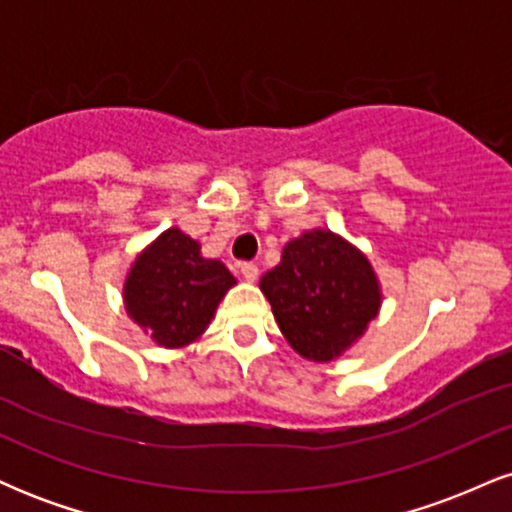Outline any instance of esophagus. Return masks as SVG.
<instances>
[{"mask_svg":"<svg viewBox=\"0 0 512 512\" xmlns=\"http://www.w3.org/2000/svg\"><path fill=\"white\" fill-rule=\"evenodd\" d=\"M240 274H243L248 281H255L257 274H260V269H257L255 262H243L240 264Z\"/></svg>","mask_w":512,"mask_h":512,"instance_id":"34e87169","label":"esophagus"}]
</instances>
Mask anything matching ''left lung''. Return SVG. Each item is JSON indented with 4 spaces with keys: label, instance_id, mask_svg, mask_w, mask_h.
Returning <instances> with one entry per match:
<instances>
[{
    "label": "left lung",
    "instance_id": "1",
    "mask_svg": "<svg viewBox=\"0 0 512 512\" xmlns=\"http://www.w3.org/2000/svg\"><path fill=\"white\" fill-rule=\"evenodd\" d=\"M260 289L286 342L310 361H332L349 349L380 308L368 260L330 231L291 240Z\"/></svg>",
    "mask_w": 512,
    "mask_h": 512
}]
</instances>
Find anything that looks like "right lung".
<instances>
[{
    "label": "right lung",
    "instance_id": "obj_1",
    "mask_svg": "<svg viewBox=\"0 0 512 512\" xmlns=\"http://www.w3.org/2000/svg\"><path fill=\"white\" fill-rule=\"evenodd\" d=\"M236 284L226 264L204 260L190 236L168 228L134 262L125 284L127 313L168 349L207 330L216 305Z\"/></svg>",
    "mask_w": 512,
    "mask_h": 512
}]
</instances>
